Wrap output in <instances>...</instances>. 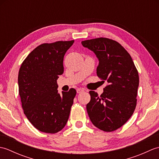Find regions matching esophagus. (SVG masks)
Masks as SVG:
<instances>
[{"instance_id":"1","label":"esophagus","mask_w":159,"mask_h":159,"mask_svg":"<svg viewBox=\"0 0 159 159\" xmlns=\"http://www.w3.org/2000/svg\"><path fill=\"white\" fill-rule=\"evenodd\" d=\"M76 92H77L78 93H82V92H84V89H83V88H78V89H76Z\"/></svg>"}]
</instances>
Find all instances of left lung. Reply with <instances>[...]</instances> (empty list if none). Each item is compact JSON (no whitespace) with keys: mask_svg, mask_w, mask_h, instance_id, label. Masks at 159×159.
Here are the masks:
<instances>
[{"mask_svg":"<svg viewBox=\"0 0 159 159\" xmlns=\"http://www.w3.org/2000/svg\"><path fill=\"white\" fill-rule=\"evenodd\" d=\"M96 54L99 60L97 76L107 81L99 96L90 91L87 111L92 124L99 129L112 132L121 127L136 108L139 79L130 54L120 43L106 38L81 42Z\"/></svg>","mask_w":159,"mask_h":159,"instance_id":"1","label":"left lung"}]
</instances>
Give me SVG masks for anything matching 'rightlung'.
<instances>
[{
	"label": "right lung",
	"mask_w": 159,
	"mask_h": 159,
	"mask_svg": "<svg viewBox=\"0 0 159 159\" xmlns=\"http://www.w3.org/2000/svg\"><path fill=\"white\" fill-rule=\"evenodd\" d=\"M74 42L42 43L20 66L18 87L24 113L43 133H58L68 120L76 91L71 88L60 95L57 80L63 73L64 55Z\"/></svg>",
	"instance_id": "obj_1"
}]
</instances>
